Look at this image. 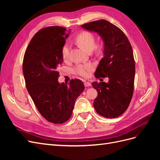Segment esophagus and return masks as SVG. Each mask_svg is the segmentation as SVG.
I'll return each instance as SVG.
<instances>
[{"mask_svg": "<svg viewBox=\"0 0 160 160\" xmlns=\"http://www.w3.org/2000/svg\"><path fill=\"white\" fill-rule=\"evenodd\" d=\"M84 85H85V87H89V86H91V83H89V82H85L84 83Z\"/></svg>", "mask_w": 160, "mask_h": 160, "instance_id": "34e87169", "label": "esophagus"}]
</instances>
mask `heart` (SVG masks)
<instances>
[{"label": "heart", "mask_w": 160, "mask_h": 160, "mask_svg": "<svg viewBox=\"0 0 160 160\" xmlns=\"http://www.w3.org/2000/svg\"><path fill=\"white\" fill-rule=\"evenodd\" d=\"M75 41L77 44L83 48L86 51L93 50L95 47V38L93 34L89 32L83 31L79 33L77 36ZM62 56L65 61L69 60L70 58V45L69 43H65L62 49ZM93 69V66L91 63L80 64L77 65L74 72L76 74L83 77H88L89 76L91 72Z\"/></svg>", "instance_id": "1"}]
</instances>
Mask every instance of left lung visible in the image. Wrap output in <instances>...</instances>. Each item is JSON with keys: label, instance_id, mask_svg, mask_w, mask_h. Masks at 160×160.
<instances>
[{"label": "left lung", "instance_id": "obj_1", "mask_svg": "<svg viewBox=\"0 0 160 160\" xmlns=\"http://www.w3.org/2000/svg\"><path fill=\"white\" fill-rule=\"evenodd\" d=\"M81 27L98 33L104 44L103 57L95 77H108L109 81L92 83L98 93L94 108L104 118H118L128 109L133 93L135 71L132 45L120 28L106 20L86 23Z\"/></svg>", "mask_w": 160, "mask_h": 160}]
</instances>
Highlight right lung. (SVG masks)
<instances>
[{"mask_svg": "<svg viewBox=\"0 0 160 160\" xmlns=\"http://www.w3.org/2000/svg\"><path fill=\"white\" fill-rule=\"evenodd\" d=\"M69 32L58 26L41 29L32 38L23 59L28 93L42 117L55 124L71 118L75 101L85 89L79 79H72L69 85L58 81L63 62L62 49Z\"/></svg>", "mask_w": 160, "mask_h": 160, "instance_id": "1", "label": "right lung"}]
</instances>
